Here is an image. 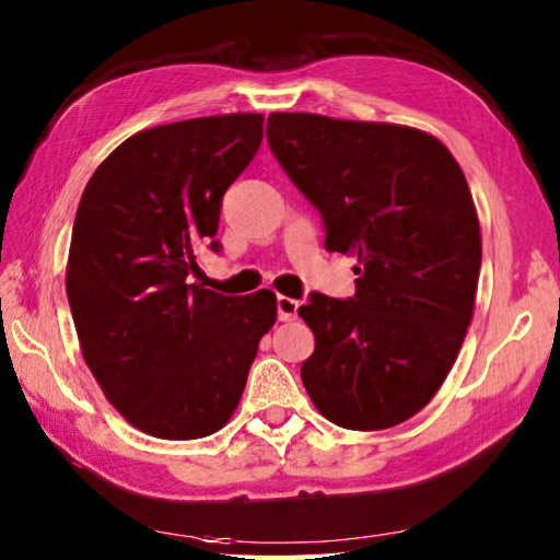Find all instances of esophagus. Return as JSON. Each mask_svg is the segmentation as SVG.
<instances>
[{
    "label": "esophagus",
    "mask_w": 560,
    "mask_h": 560,
    "mask_svg": "<svg viewBox=\"0 0 560 560\" xmlns=\"http://www.w3.org/2000/svg\"><path fill=\"white\" fill-rule=\"evenodd\" d=\"M299 301H293L289 296H279L277 299V313H279V320H293L299 315Z\"/></svg>",
    "instance_id": "esophagus-1"
}]
</instances>
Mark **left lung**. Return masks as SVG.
Masks as SVG:
<instances>
[{"label": "left lung", "instance_id": "1", "mask_svg": "<svg viewBox=\"0 0 560 560\" xmlns=\"http://www.w3.org/2000/svg\"><path fill=\"white\" fill-rule=\"evenodd\" d=\"M273 156L354 254V296L311 293L315 335L301 380L325 419L382 431L411 419L448 377L472 320L482 240L460 166L439 139L384 121L273 112Z\"/></svg>", "mask_w": 560, "mask_h": 560}]
</instances>
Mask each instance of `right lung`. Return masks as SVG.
Listing matches in <instances>:
<instances>
[{
	"label": "right lung",
	"instance_id": "add662e5",
	"mask_svg": "<svg viewBox=\"0 0 560 560\" xmlns=\"http://www.w3.org/2000/svg\"><path fill=\"white\" fill-rule=\"evenodd\" d=\"M264 115H215L139 131L88 180L66 291L80 350L109 404L154 439L192 441L235 413L277 296L200 283L220 249L225 190L259 151Z\"/></svg>",
	"mask_w": 560,
	"mask_h": 560
}]
</instances>
